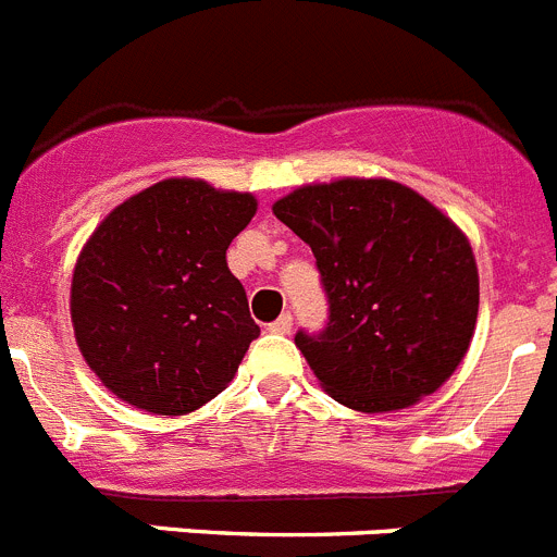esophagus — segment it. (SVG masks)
Masks as SVG:
<instances>
[{
    "mask_svg": "<svg viewBox=\"0 0 557 557\" xmlns=\"http://www.w3.org/2000/svg\"><path fill=\"white\" fill-rule=\"evenodd\" d=\"M270 331H273V334H289V331H293V314L284 312L282 318L273 320V323H270Z\"/></svg>",
    "mask_w": 557,
    "mask_h": 557,
    "instance_id": "1",
    "label": "esophagus"
}]
</instances>
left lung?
Segmentation results:
<instances>
[{
	"label": "left lung",
	"mask_w": 557,
	"mask_h": 557,
	"mask_svg": "<svg viewBox=\"0 0 557 557\" xmlns=\"http://www.w3.org/2000/svg\"><path fill=\"white\" fill-rule=\"evenodd\" d=\"M318 259L320 334H295L323 389L379 414L433 395L461 364L478 320V264L461 228L389 178L306 185L273 203Z\"/></svg>",
	"instance_id": "1"
}]
</instances>
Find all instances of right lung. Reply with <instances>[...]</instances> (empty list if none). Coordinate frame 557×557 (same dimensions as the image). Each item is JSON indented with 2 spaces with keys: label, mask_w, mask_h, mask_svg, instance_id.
Returning <instances> with one entry per match:
<instances>
[{
  "label": "right lung",
  "mask_w": 557,
  "mask_h": 557,
  "mask_svg": "<svg viewBox=\"0 0 557 557\" xmlns=\"http://www.w3.org/2000/svg\"><path fill=\"white\" fill-rule=\"evenodd\" d=\"M253 215L251 193L165 178L90 234L71 282V323L112 395L182 417L226 389L259 336L226 264V248Z\"/></svg>",
  "instance_id": "right-lung-1"
}]
</instances>
